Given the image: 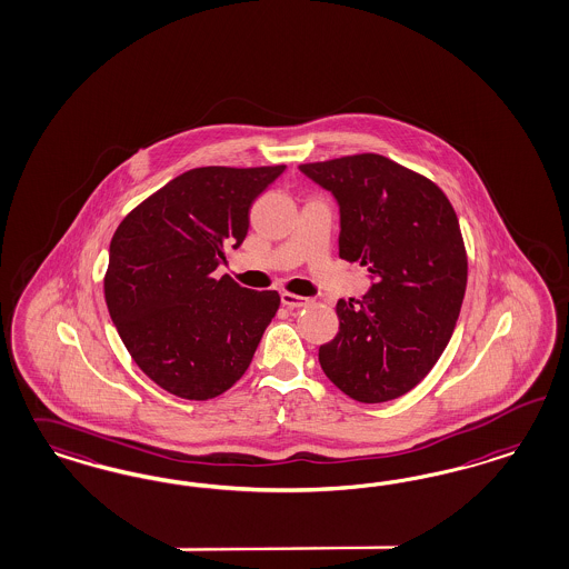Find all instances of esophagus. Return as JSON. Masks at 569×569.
I'll return each instance as SVG.
<instances>
[{
    "label": "esophagus",
    "mask_w": 569,
    "mask_h": 569,
    "mask_svg": "<svg viewBox=\"0 0 569 569\" xmlns=\"http://www.w3.org/2000/svg\"><path fill=\"white\" fill-rule=\"evenodd\" d=\"M313 300L307 298V296L290 295V292H283L281 295V305L288 307V309H302V307H309Z\"/></svg>",
    "instance_id": "obj_1"
}]
</instances>
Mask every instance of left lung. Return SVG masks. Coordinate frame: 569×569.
<instances>
[{
  "label": "left lung",
  "mask_w": 569,
  "mask_h": 569,
  "mask_svg": "<svg viewBox=\"0 0 569 569\" xmlns=\"http://www.w3.org/2000/svg\"><path fill=\"white\" fill-rule=\"evenodd\" d=\"M340 214L338 254L370 273L361 302L338 300L340 328L319 347L333 385L361 403L401 397L431 372L456 328L467 252L443 191L376 153L302 163Z\"/></svg>",
  "instance_id": "8db88e82"
}]
</instances>
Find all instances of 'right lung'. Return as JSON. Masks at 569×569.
<instances>
[{"instance_id":"obj_1","label":"right lung","mask_w":569,"mask_h":569,"mask_svg":"<svg viewBox=\"0 0 569 569\" xmlns=\"http://www.w3.org/2000/svg\"><path fill=\"white\" fill-rule=\"evenodd\" d=\"M286 166L196 168L121 220L104 300L126 349L156 385L206 401L246 373L279 309L277 292L216 279L248 236L250 208Z\"/></svg>"}]
</instances>
